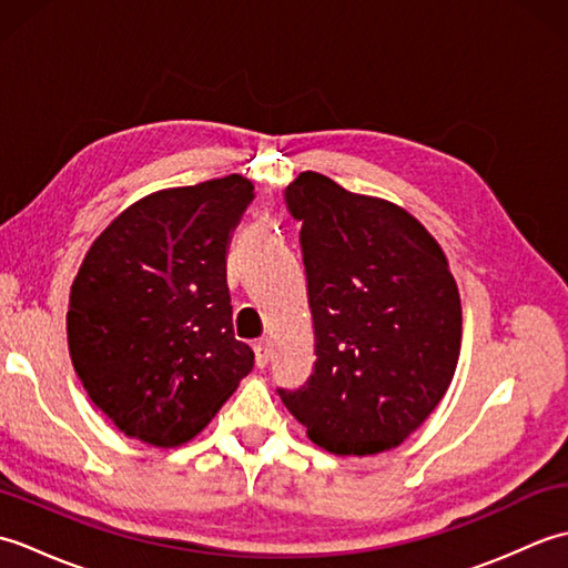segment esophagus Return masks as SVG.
Segmentation results:
<instances>
[{"label":"esophagus","instance_id":"obj_1","mask_svg":"<svg viewBox=\"0 0 568 568\" xmlns=\"http://www.w3.org/2000/svg\"><path fill=\"white\" fill-rule=\"evenodd\" d=\"M253 352H256V366L265 368L268 366V358H271V342L268 339H258L253 344Z\"/></svg>","mask_w":568,"mask_h":568}]
</instances>
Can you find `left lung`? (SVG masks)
I'll use <instances>...</instances> for the list:
<instances>
[{"label":"left lung","instance_id":"8db88e82","mask_svg":"<svg viewBox=\"0 0 568 568\" xmlns=\"http://www.w3.org/2000/svg\"><path fill=\"white\" fill-rule=\"evenodd\" d=\"M300 224L315 368L277 388L334 454L400 444L439 405L462 348V300L444 251L413 214L320 173L285 187Z\"/></svg>","mask_w":568,"mask_h":568}]
</instances>
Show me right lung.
Wrapping results in <instances>:
<instances>
[{
    "mask_svg": "<svg viewBox=\"0 0 568 568\" xmlns=\"http://www.w3.org/2000/svg\"><path fill=\"white\" fill-rule=\"evenodd\" d=\"M251 200L241 175L161 190L119 214L84 256L70 291V358L126 437L192 439L251 373L226 285L229 241Z\"/></svg>",
    "mask_w": 568,
    "mask_h": 568,
    "instance_id": "right-lung-1",
    "label": "right lung"
}]
</instances>
